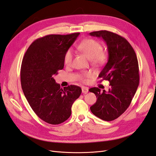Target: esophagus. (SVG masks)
I'll list each match as a JSON object with an SVG mask.
<instances>
[{"label": "esophagus", "mask_w": 156, "mask_h": 156, "mask_svg": "<svg viewBox=\"0 0 156 156\" xmlns=\"http://www.w3.org/2000/svg\"><path fill=\"white\" fill-rule=\"evenodd\" d=\"M88 92V88L86 87H82V92L83 94H87Z\"/></svg>", "instance_id": "esophagus-1"}]
</instances>
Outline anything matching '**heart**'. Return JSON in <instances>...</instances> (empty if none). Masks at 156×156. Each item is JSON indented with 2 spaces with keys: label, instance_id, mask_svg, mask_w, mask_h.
Listing matches in <instances>:
<instances>
[{
  "label": "heart",
  "instance_id": "1",
  "mask_svg": "<svg viewBox=\"0 0 156 156\" xmlns=\"http://www.w3.org/2000/svg\"><path fill=\"white\" fill-rule=\"evenodd\" d=\"M77 49L85 54L94 65H101L107 60V53L103 51V46L100 42L94 39H87L82 41L77 46ZM73 53L72 49H68L64 54V62L65 64L69 65L72 62ZM91 77V73H83L80 79L85 81L87 78Z\"/></svg>",
  "mask_w": 156,
  "mask_h": 156
}]
</instances>
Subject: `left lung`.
Returning a JSON list of instances; mask_svg holds the SVG:
<instances>
[{
  "instance_id": "obj_1",
  "label": "left lung",
  "mask_w": 156,
  "mask_h": 156,
  "mask_svg": "<svg viewBox=\"0 0 156 156\" xmlns=\"http://www.w3.org/2000/svg\"><path fill=\"white\" fill-rule=\"evenodd\" d=\"M101 37L107 45L108 62L99 77L109 81L108 91L98 87L89 89L95 94L96 103L90 107L93 114L105 121L116 119L126 111L139 84L138 60L131 44L122 36L107 30L90 33Z\"/></svg>"
}]
</instances>
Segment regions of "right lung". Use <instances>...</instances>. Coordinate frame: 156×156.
<instances>
[{"label": "right lung", "instance_id": "1", "mask_svg": "<svg viewBox=\"0 0 156 156\" xmlns=\"http://www.w3.org/2000/svg\"><path fill=\"white\" fill-rule=\"evenodd\" d=\"M79 35L77 32L40 37L32 42L23 58L20 76L23 93L36 115L50 124L69 119L73 103L82 92L76 85L62 89L53 78L64 68L66 51Z\"/></svg>", "mask_w": 156, "mask_h": 156}]
</instances>
